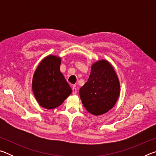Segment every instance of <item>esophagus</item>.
Here are the masks:
<instances>
[{
	"label": "esophagus",
	"instance_id": "esophagus-1",
	"mask_svg": "<svg viewBox=\"0 0 156 156\" xmlns=\"http://www.w3.org/2000/svg\"><path fill=\"white\" fill-rule=\"evenodd\" d=\"M76 93H77V89L76 88L75 86H73L72 87V94H76Z\"/></svg>",
	"mask_w": 156,
	"mask_h": 156
}]
</instances>
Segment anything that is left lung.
<instances>
[{"instance_id": "left-lung-1", "label": "left lung", "mask_w": 156, "mask_h": 156, "mask_svg": "<svg viewBox=\"0 0 156 156\" xmlns=\"http://www.w3.org/2000/svg\"><path fill=\"white\" fill-rule=\"evenodd\" d=\"M120 83L110 63L102 60L94 63L87 83L79 94L83 106L95 115L104 114L112 109L120 95Z\"/></svg>"}]
</instances>
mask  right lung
<instances>
[{
  "mask_svg": "<svg viewBox=\"0 0 156 156\" xmlns=\"http://www.w3.org/2000/svg\"><path fill=\"white\" fill-rule=\"evenodd\" d=\"M60 58L49 55L34 72L32 90L38 104L47 109L59 107L72 90L60 71Z\"/></svg>",
  "mask_w": 156,
  "mask_h": 156,
  "instance_id": "1",
  "label": "right lung"
}]
</instances>
